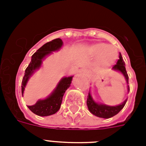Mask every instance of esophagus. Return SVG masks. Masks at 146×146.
Returning <instances> with one entry per match:
<instances>
[{"label":"esophagus","instance_id":"1","mask_svg":"<svg viewBox=\"0 0 146 146\" xmlns=\"http://www.w3.org/2000/svg\"><path fill=\"white\" fill-rule=\"evenodd\" d=\"M81 73H87V71L85 70V69H82V70H81Z\"/></svg>","mask_w":146,"mask_h":146}]
</instances>
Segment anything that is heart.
Masks as SVG:
<instances>
[{
    "mask_svg": "<svg viewBox=\"0 0 146 146\" xmlns=\"http://www.w3.org/2000/svg\"><path fill=\"white\" fill-rule=\"evenodd\" d=\"M90 53L93 56L98 57V63L104 66H110L115 61L118 57L117 49L105 43H97L90 48Z\"/></svg>",
    "mask_w": 146,
    "mask_h": 146,
    "instance_id": "b5f03b06",
    "label": "heart"
}]
</instances>
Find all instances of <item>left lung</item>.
Wrapping results in <instances>:
<instances>
[{
	"instance_id": "8db88e82",
	"label": "left lung",
	"mask_w": 146,
	"mask_h": 146,
	"mask_svg": "<svg viewBox=\"0 0 146 146\" xmlns=\"http://www.w3.org/2000/svg\"><path fill=\"white\" fill-rule=\"evenodd\" d=\"M119 57H120V59L118 60L117 64L114 65L112 69H113V70L117 71V72L120 73L124 76L126 82L127 83V92H129V87L128 86L129 77H128L127 70H126V68H125V63L120 54ZM127 101V98H126L121 104H118V105H115V106H110V105H107V104H102V103H98V102H96L93 99L92 96L90 92H89V95L87 96L86 103L88 108H89V111L92 114H94L96 117H98L108 119V118H111L113 117V116H115L116 114H117L123 108V107H124Z\"/></svg>"
}]
</instances>
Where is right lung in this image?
<instances>
[{"label":"right lung","instance_id":"right-lung-1","mask_svg":"<svg viewBox=\"0 0 146 146\" xmlns=\"http://www.w3.org/2000/svg\"><path fill=\"white\" fill-rule=\"evenodd\" d=\"M63 41L60 38H56L51 42H47L42 45L37 51L32 56L30 64H29L25 70V75L22 81V95L23 97V93L26 85L28 83L30 77L35 71L40 69L42 66V62L48 55L52 54L54 51H57L63 46ZM73 76H64L60 80L59 82L55 87V89L48 96L44 99L38 100L37 102L33 105L28 106L32 112L36 115L41 117L52 115L58 111L62 103V99L65 92L70 86L71 82Z\"/></svg>","mask_w":146,"mask_h":146}]
</instances>
